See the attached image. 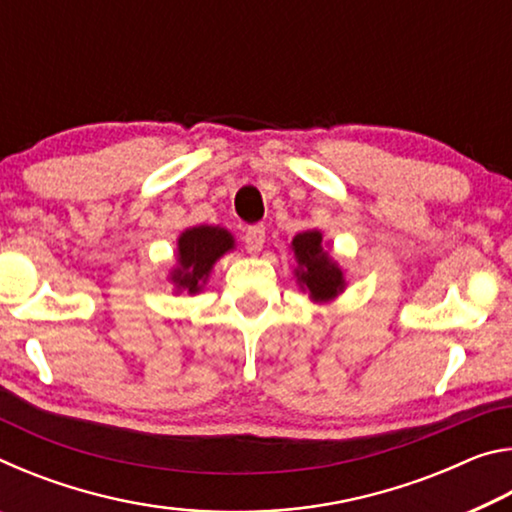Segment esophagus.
I'll return each instance as SVG.
<instances>
[{
    "label": "esophagus",
    "instance_id": "obj_1",
    "mask_svg": "<svg viewBox=\"0 0 512 512\" xmlns=\"http://www.w3.org/2000/svg\"><path fill=\"white\" fill-rule=\"evenodd\" d=\"M264 241H266V228L264 225H250V228L246 230L244 235V244H246V250L250 255H257L259 250L264 248Z\"/></svg>",
    "mask_w": 512,
    "mask_h": 512
}]
</instances>
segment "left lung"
<instances>
[{"instance_id":"left-lung-1","label":"left lung","mask_w":512,"mask_h":512,"mask_svg":"<svg viewBox=\"0 0 512 512\" xmlns=\"http://www.w3.org/2000/svg\"><path fill=\"white\" fill-rule=\"evenodd\" d=\"M293 257H296V280L302 291L309 293V298L314 302H329L339 298L348 287L345 282V273L334 262L332 255L325 250L323 232L320 230H305L298 232L291 241Z\"/></svg>"}]
</instances>
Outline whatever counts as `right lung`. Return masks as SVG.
<instances>
[{
  "label": "right lung",
  "instance_id": "right-lung-1",
  "mask_svg": "<svg viewBox=\"0 0 512 512\" xmlns=\"http://www.w3.org/2000/svg\"><path fill=\"white\" fill-rule=\"evenodd\" d=\"M230 250H235V237L221 225H194L180 232L176 266L169 271L173 289L189 296L201 293L214 264Z\"/></svg>",
  "mask_w": 512,
  "mask_h": 512
}]
</instances>
